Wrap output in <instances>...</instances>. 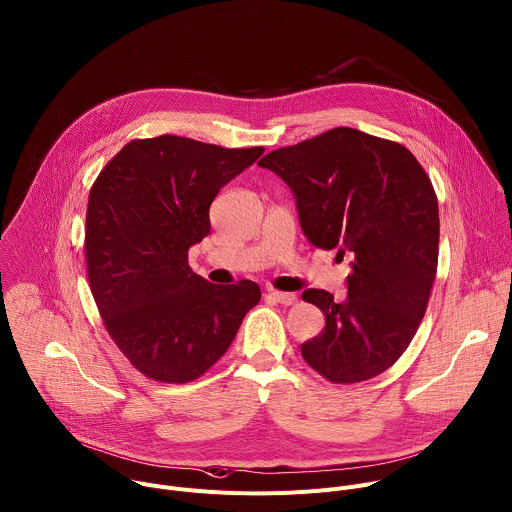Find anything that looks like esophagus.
<instances>
[{"label": "esophagus", "mask_w": 512, "mask_h": 512, "mask_svg": "<svg viewBox=\"0 0 512 512\" xmlns=\"http://www.w3.org/2000/svg\"><path fill=\"white\" fill-rule=\"evenodd\" d=\"M267 296L283 306H294L298 302V296L296 294H287V291H277V289H269Z\"/></svg>", "instance_id": "34e87169"}]
</instances>
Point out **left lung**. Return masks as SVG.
<instances>
[{
	"label": "left lung",
	"mask_w": 512,
	"mask_h": 512,
	"mask_svg": "<svg viewBox=\"0 0 512 512\" xmlns=\"http://www.w3.org/2000/svg\"><path fill=\"white\" fill-rule=\"evenodd\" d=\"M296 196L300 225L318 249L350 257L348 296L306 289L326 316L302 356L340 385L369 381L397 362L429 300L440 251L437 196L401 143L334 127L259 160Z\"/></svg>",
	"instance_id": "8db88e82"
}]
</instances>
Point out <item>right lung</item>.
<instances>
[{
  "instance_id": "1",
  "label": "right lung",
  "mask_w": 512,
  "mask_h": 512,
  "mask_svg": "<svg viewBox=\"0 0 512 512\" xmlns=\"http://www.w3.org/2000/svg\"><path fill=\"white\" fill-rule=\"evenodd\" d=\"M263 152L160 135L129 141L97 176L85 231L89 285L109 336L141 375L198 379L259 304L255 281L214 285L190 269L188 249L210 233L216 194Z\"/></svg>"
}]
</instances>
